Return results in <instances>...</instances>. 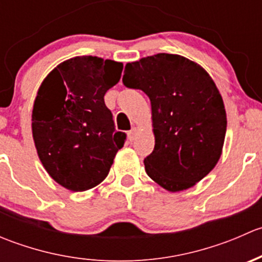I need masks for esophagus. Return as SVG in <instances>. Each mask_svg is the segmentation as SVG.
I'll return each instance as SVG.
<instances>
[{"label": "esophagus", "mask_w": 262, "mask_h": 262, "mask_svg": "<svg viewBox=\"0 0 262 262\" xmlns=\"http://www.w3.org/2000/svg\"><path fill=\"white\" fill-rule=\"evenodd\" d=\"M136 136H137V129L136 128H132L128 132V139L129 141H134V138H136Z\"/></svg>", "instance_id": "1"}]
</instances>
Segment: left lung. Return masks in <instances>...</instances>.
I'll return each mask as SVG.
<instances>
[{"mask_svg":"<svg viewBox=\"0 0 262 262\" xmlns=\"http://www.w3.org/2000/svg\"><path fill=\"white\" fill-rule=\"evenodd\" d=\"M123 83L150 100L155 149L144 158L147 175L171 192L204 179L221 158L227 130L223 99L207 71L158 53L126 63Z\"/></svg>","mask_w":262,"mask_h":262,"instance_id":"8db88e82","label":"left lung"}]
</instances>
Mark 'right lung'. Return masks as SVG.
<instances>
[{"instance_id":"right-lung-1","label":"right lung","mask_w":262,"mask_h":262,"mask_svg":"<svg viewBox=\"0 0 262 262\" xmlns=\"http://www.w3.org/2000/svg\"><path fill=\"white\" fill-rule=\"evenodd\" d=\"M123 63L92 55L64 60L44 78L31 115L36 152L50 178L72 191L104 181L125 133L116 132L104 96Z\"/></svg>"}]
</instances>
